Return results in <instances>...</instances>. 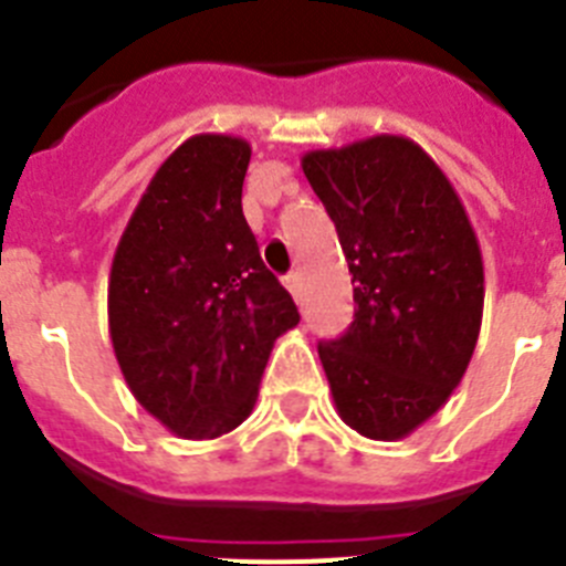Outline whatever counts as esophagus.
Wrapping results in <instances>:
<instances>
[{
	"mask_svg": "<svg viewBox=\"0 0 566 566\" xmlns=\"http://www.w3.org/2000/svg\"><path fill=\"white\" fill-rule=\"evenodd\" d=\"M283 286H286L289 292H292V297L297 300L300 297V289H303V280H300L297 272H289L286 277H283Z\"/></svg>",
	"mask_w": 566,
	"mask_h": 566,
	"instance_id": "esophagus-1",
	"label": "esophagus"
}]
</instances>
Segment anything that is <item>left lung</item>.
<instances>
[{
  "instance_id": "8db88e82",
  "label": "left lung",
  "mask_w": 566,
  "mask_h": 566,
  "mask_svg": "<svg viewBox=\"0 0 566 566\" xmlns=\"http://www.w3.org/2000/svg\"><path fill=\"white\" fill-rule=\"evenodd\" d=\"M337 227L354 283V323L319 343L348 428L397 442L448 402L476 348L484 306L479 240L457 189L402 135L303 155Z\"/></svg>"
}]
</instances>
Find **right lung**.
<instances>
[{
	"label": "right lung",
	"instance_id": "1",
	"mask_svg": "<svg viewBox=\"0 0 566 566\" xmlns=\"http://www.w3.org/2000/svg\"><path fill=\"white\" fill-rule=\"evenodd\" d=\"M252 147L192 135L153 175L109 269V339L144 411L184 439L252 413L274 339L300 323L240 195Z\"/></svg>",
	"mask_w": 566,
	"mask_h": 566
}]
</instances>
